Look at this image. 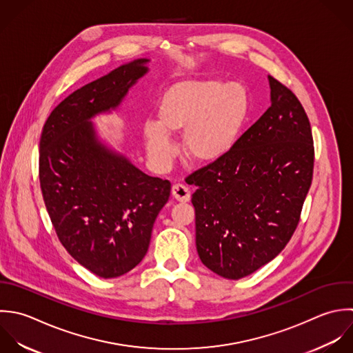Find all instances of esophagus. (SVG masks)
<instances>
[{
  "label": "esophagus",
  "instance_id": "obj_1",
  "mask_svg": "<svg viewBox=\"0 0 353 353\" xmlns=\"http://www.w3.org/2000/svg\"><path fill=\"white\" fill-rule=\"evenodd\" d=\"M172 195L179 202H188L190 198H191L190 190L185 185H183V184H174L172 187Z\"/></svg>",
  "mask_w": 353,
  "mask_h": 353
}]
</instances>
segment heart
<instances>
[{
	"label": "heart",
	"instance_id": "b5f03b06",
	"mask_svg": "<svg viewBox=\"0 0 353 353\" xmlns=\"http://www.w3.org/2000/svg\"><path fill=\"white\" fill-rule=\"evenodd\" d=\"M250 114V93L241 82L217 78L185 79L162 96L158 119L143 122L150 161L166 168L176 154L170 134L181 136L184 155L195 163L212 165L236 145Z\"/></svg>",
	"mask_w": 353,
	"mask_h": 353
}]
</instances>
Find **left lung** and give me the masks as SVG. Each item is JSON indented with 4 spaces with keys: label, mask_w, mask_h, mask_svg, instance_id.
Here are the masks:
<instances>
[{
    "label": "left lung",
    "mask_w": 353,
    "mask_h": 353,
    "mask_svg": "<svg viewBox=\"0 0 353 353\" xmlns=\"http://www.w3.org/2000/svg\"><path fill=\"white\" fill-rule=\"evenodd\" d=\"M271 107L221 161L187 183L196 187V250L214 274L238 281L274 260L300 221L312 183L314 140L296 94L268 75Z\"/></svg>",
    "instance_id": "1"
}]
</instances>
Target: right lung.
Returning <instances> with one entry per match:
<instances>
[{
	"instance_id": "right-lung-1",
	"label": "right lung",
	"mask_w": 353,
	"mask_h": 353,
	"mask_svg": "<svg viewBox=\"0 0 353 353\" xmlns=\"http://www.w3.org/2000/svg\"><path fill=\"white\" fill-rule=\"evenodd\" d=\"M121 64L67 96L46 119L39 141V183L46 210L68 254L92 274L118 278L145 256L170 183L141 172L108 145L92 119L119 108L150 68Z\"/></svg>"
}]
</instances>
